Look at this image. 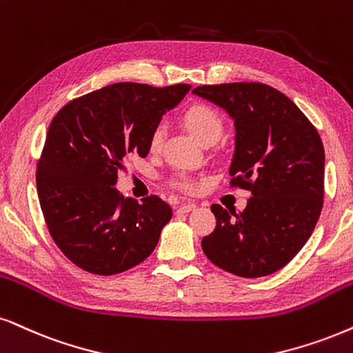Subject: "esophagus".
I'll return each mask as SVG.
<instances>
[{"label":"esophagus","mask_w":353,"mask_h":353,"mask_svg":"<svg viewBox=\"0 0 353 353\" xmlns=\"http://www.w3.org/2000/svg\"><path fill=\"white\" fill-rule=\"evenodd\" d=\"M195 208H197V205L192 203V202H187V203H181L179 208H177V212H179V213H189Z\"/></svg>","instance_id":"obj_1"}]
</instances>
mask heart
Returning <instances> with one entry per match:
<instances>
[{"label":"heart","mask_w":353,"mask_h":353,"mask_svg":"<svg viewBox=\"0 0 353 353\" xmlns=\"http://www.w3.org/2000/svg\"><path fill=\"white\" fill-rule=\"evenodd\" d=\"M182 123L189 130L192 135H194L200 143L208 146L216 143L223 135V130H225V122H223L221 115L216 112L213 107L207 104H195L190 105L189 109L184 110L182 114ZM164 140V128L156 127L153 132H151L150 137V151L151 153H156V151L161 150ZM172 184L179 189L185 192H192L195 189V182L187 176H177L172 179Z\"/></svg>","instance_id":"heart-1"}]
</instances>
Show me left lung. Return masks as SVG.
Wrapping results in <instances>:
<instances>
[{
  "instance_id": "8db88e82",
  "label": "left lung",
  "mask_w": 353,
  "mask_h": 353,
  "mask_svg": "<svg viewBox=\"0 0 353 353\" xmlns=\"http://www.w3.org/2000/svg\"><path fill=\"white\" fill-rule=\"evenodd\" d=\"M194 94L234 122L231 185L251 190L234 218L212 205L216 228L202 249L220 269L246 279L280 270L301 251L321 215L324 148L298 105L262 83L205 84Z\"/></svg>"
}]
</instances>
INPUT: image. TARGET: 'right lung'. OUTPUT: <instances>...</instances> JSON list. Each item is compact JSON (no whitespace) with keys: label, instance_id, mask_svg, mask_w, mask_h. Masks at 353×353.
<instances>
[{"label":"right lung","instance_id":"add662e5","mask_svg":"<svg viewBox=\"0 0 353 353\" xmlns=\"http://www.w3.org/2000/svg\"><path fill=\"white\" fill-rule=\"evenodd\" d=\"M190 88L115 83L53 117L37 164L39 202L55 244L83 270L120 274L154 251L171 207L156 195L125 199L114 185L123 159L150 153L151 132Z\"/></svg>","mask_w":353,"mask_h":353}]
</instances>
